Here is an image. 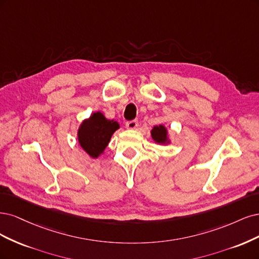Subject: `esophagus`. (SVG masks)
<instances>
[{"mask_svg":"<svg viewBox=\"0 0 259 259\" xmlns=\"http://www.w3.org/2000/svg\"><path fill=\"white\" fill-rule=\"evenodd\" d=\"M138 126H139L138 120H129V121L126 122V127H127L128 129H131V130L137 129Z\"/></svg>","mask_w":259,"mask_h":259,"instance_id":"obj_1","label":"esophagus"}]
</instances>
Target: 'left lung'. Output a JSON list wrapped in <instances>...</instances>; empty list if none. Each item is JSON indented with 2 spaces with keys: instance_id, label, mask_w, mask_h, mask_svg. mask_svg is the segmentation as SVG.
<instances>
[{
  "instance_id": "left-lung-1",
  "label": "left lung",
  "mask_w": 259,
  "mask_h": 259,
  "mask_svg": "<svg viewBox=\"0 0 259 259\" xmlns=\"http://www.w3.org/2000/svg\"><path fill=\"white\" fill-rule=\"evenodd\" d=\"M152 138L158 144H169L170 140L168 138V130L163 126V124H159V126H155L152 131Z\"/></svg>"
}]
</instances>
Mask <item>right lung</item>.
Masks as SVG:
<instances>
[{"label": "right lung", "instance_id": "obj_1", "mask_svg": "<svg viewBox=\"0 0 259 259\" xmlns=\"http://www.w3.org/2000/svg\"><path fill=\"white\" fill-rule=\"evenodd\" d=\"M117 129H119L117 121L106 119L101 112L93 113L80 123L77 132L78 143L90 157L98 158L104 152Z\"/></svg>", "mask_w": 259, "mask_h": 259}]
</instances>
